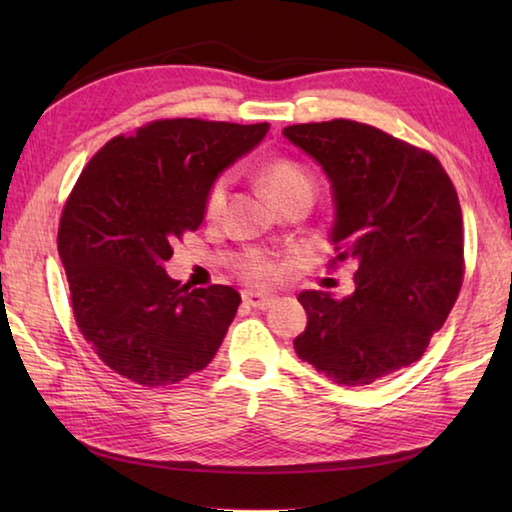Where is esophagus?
<instances>
[{
  "label": "esophagus",
  "mask_w": 512,
  "mask_h": 512,
  "mask_svg": "<svg viewBox=\"0 0 512 512\" xmlns=\"http://www.w3.org/2000/svg\"><path fill=\"white\" fill-rule=\"evenodd\" d=\"M241 298H244V305L255 307V309H268L271 305H275V296H271V293H264V291L246 289L244 293H241Z\"/></svg>",
  "instance_id": "esophagus-1"
}]
</instances>
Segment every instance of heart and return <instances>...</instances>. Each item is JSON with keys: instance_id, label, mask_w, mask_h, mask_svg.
Wrapping results in <instances>:
<instances>
[{"instance_id": "obj_1", "label": "heart", "mask_w": 512, "mask_h": 512, "mask_svg": "<svg viewBox=\"0 0 512 512\" xmlns=\"http://www.w3.org/2000/svg\"><path fill=\"white\" fill-rule=\"evenodd\" d=\"M262 183L266 187L268 196L273 198V203H280L284 198L307 194L314 196V180H311L309 173L300 167L298 162L277 158L271 160L262 171ZM225 194H228V180L221 178L212 185L210 194H207L205 210L207 214H216L225 203ZM244 275L248 280L255 282H266L275 275V266L264 257H250L244 264Z\"/></svg>"}]
</instances>
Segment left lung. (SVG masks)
Here are the masks:
<instances>
[{"mask_svg": "<svg viewBox=\"0 0 512 512\" xmlns=\"http://www.w3.org/2000/svg\"><path fill=\"white\" fill-rule=\"evenodd\" d=\"M332 187V264L352 262L354 291H302L296 354L336 384L366 386L418 361L463 284V214L431 153L350 119L287 126Z\"/></svg>", "mask_w": 512, "mask_h": 512, "instance_id": "left-lung-1", "label": "left lung"}]
</instances>
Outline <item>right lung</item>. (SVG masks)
<instances>
[{"instance_id": "1", "label": "right lung", "mask_w": 512, "mask_h": 512, "mask_svg": "<svg viewBox=\"0 0 512 512\" xmlns=\"http://www.w3.org/2000/svg\"><path fill=\"white\" fill-rule=\"evenodd\" d=\"M268 124L162 119L94 155L58 228L76 325L99 359L142 386H167L214 359L237 314L225 284L189 289L164 271L171 244L205 219L221 173Z\"/></svg>"}]
</instances>
